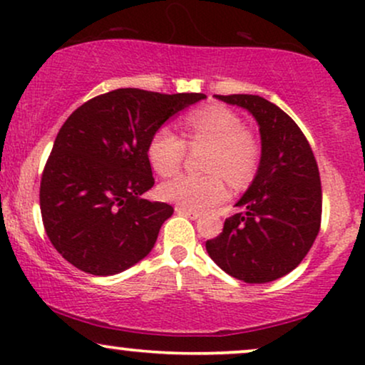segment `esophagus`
I'll use <instances>...</instances> for the list:
<instances>
[{
	"instance_id": "34e87169",
	"label": "esophagus",
	"mask_w": 365,
	"mask_h": 365,
	"mask_svg": "<svg viewBox=\"0 0 365 365\" xmlns=\"http://www.w3.org/2000/svg\"><path fill=\"white\" fill-rule=\"evenodd\" d=\"M175 211H177V215L187 216V217H190V220H199V217H200V215H199V212L192 211V209L182 207V206H177V207H175Z\"/></svg>"
}]
</instances>
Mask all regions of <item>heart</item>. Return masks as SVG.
<instances>
[{
  "mask_svg": "<svg viewBox=\"0 0 365 365\" xmlns=\"http://www.w3.org/2000/svg\"><path fill=\"white\" fill-rule=\"evenodd\" d=\"M182 127L192 148L211 145L206 159V170L211 175H177L159 188L163 199L192 211H204L226 197L223 175L233 185H244L254 177L261 148L235 111L217 104L199 108L183 116ZM185 154V140L170 127L158 128L150 137L148 156L158 173H175Z\"/></svg>",
  "mask_w": 365,
  "mask_h": 365,
  "instance_id": "heart-1",
  "label": "heart"
}]
</instances>
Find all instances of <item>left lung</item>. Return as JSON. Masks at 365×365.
I'll return each instance as SVG.
<instances>
[{
  "label": "left lung",
  "instance_id": "8db88e82",
  "mask_svg": "<svg viewBox=\"0 0 365 365\" xmlns=\"http://www.w3.org/2000/svg\"><path fill=\"white\" fill-rule=\"evenodd\" d=\"M244 108L261 133V161L245 194L244 211L206 242L209 257L245 283H269L295 269L319 233L322 192L307 139L283 110L261 96H216Z\"/></svg>",
  "mask_w": 365,
  "mask_h": 365
}]
</instances>
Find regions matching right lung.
Returning <instances> with one entry per match:
<instances>
[{
    "label": "right lung",
    "mask_w": 365,
    "mask_h": 365,
    "mask_svg": "<svg viewBox=\"0 0 365 365\" xmlns=\"http://www.w3.org/2000/svg\"><path fill=\"white\" fill-rule=\"evenodd\" d=\"M206 96L116 89L96 96L63 123L41 178V215L54 249L77 269L111 276L153 250L166 202L142 194L154 185L150 137Z\"/></svg>",
    "instance_id": "add662e5"
}]
</instances>
